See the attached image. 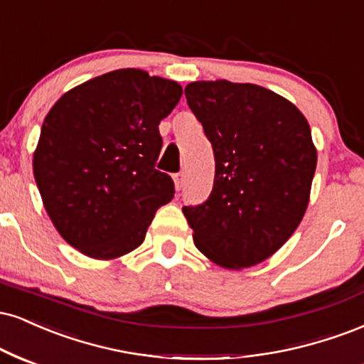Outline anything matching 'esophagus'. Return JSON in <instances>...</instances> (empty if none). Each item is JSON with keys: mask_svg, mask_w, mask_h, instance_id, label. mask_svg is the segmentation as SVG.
I'll return each instance as SVG.
<instances>
[{"mask_svg": "<svg viewBox=\"0 0 364 364\" xmlns=\"http://www.w3.org/2000/svg\"><path fill=\"white\" fill-rule=\"evenodd\" d=\"M174 186H176V190L179 191L183 188V185H185V174L183 173H178V174H174Z\"/></svg>", "mask_w": 364, "mask_h": 364, "instance_id": "obj_1", "label": "esophagus"}]
</instances>
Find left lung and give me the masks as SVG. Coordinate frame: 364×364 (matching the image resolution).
<instances>
[{"instance_id":"obj_1","label":"left lung","mask_w":364,"mask_h":364,"mask_svg":"<svg viewBox=\"0 0 364 364\" xmlns=\"http://www.w3.org/2000/svg\"><path fill=\"white\" fill-rule=\"evenodd\" d=\"M185 96L215 156L212 193L183 207L195 246L222 268L259 264L290 239L307 210L317 166L307 118L251 82L196 81Z\"/></svg>"}]
</instances>
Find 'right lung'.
<instances>
[{
    "instance_id": "1",
    "label": "right lung",
    "mask_w": 364,
    "mask_h": 364,
    "mask_svg": "<svg viewBox=\"0 0 364 364\" xmlns=\"http://www.w3.org/2000/svg\"><path fill=\"white\" fill-rule=\"evenodd\" d=\"M183 87L140 69H118L60 96L42 124L33 176L63 239L95 259L144 242L157 208L174 196L156 169L159 124Z\"/></svg>"
}]
</instances>
